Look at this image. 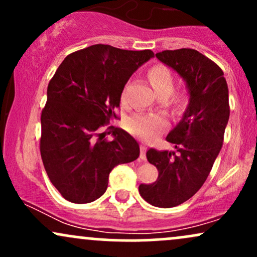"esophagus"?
<instances>
[{"mask_svg": "<svg viewBox=\"0 0 257 257\" xmlns=\"http://www.w3.org/2000/svg\"><path fill=\"white\" fill-rule=\"evenodd\" d=\"M146 151L147 147L145 145L140 146V159L141 161H146Z\"/></svg>", "mask_w": 257, "mask_h": 257, "instance_id": "1", "label": "esophagus"}]
</instances>
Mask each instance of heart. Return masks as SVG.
Returning a JSON list of instances; mask_svg holds the SVG:
<instances>
[{"mask_svg":"<svg viewBox=\"0 0 257 257\" xmlns=\"http://www.w3.org/2000/svg\"><path fill=\"white\" fill-rule=\"evenodd\" d=\"M149 79L151 82L152 87L157 91L158 95L166 94L169 95L174 90L173 73L164 65H155L149 71ZM125 98V90L123 91L122 99ZM172 102L175 107H182L186 104V95L184 93H175L172 98ZM168 124L167 118L163 114L158 113H133L125 119V129L131 134L139 137L141 139H152L161 129L166 128Z\"/></svg>","mask_w":257,"mask_h":257,"instance_id":"heart-1","label":"heart"}]
</instances>
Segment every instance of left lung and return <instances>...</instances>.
Listing matches in <instances>:
<instances>
[{
    "label": "left lung",
    "instance_id": "1",
    "mask_svg": "<svg viewBox=\"0 0 257 257\" xmlns=\"http://www.w3.org/2000/svg\"><path fill=\"white\" fill-rule=\"evenodd\" d=\"M156 57L185 79L190 102L167 137L176 153L146 152L147 161L158 169V179L141 184L139 192L153 206L172 208L196 194L213 168L229 118L228 87L219 65L196 49L163 51Z\"/></svg>",
    "mask_w": 257,
    "mask_h": 257
}]
</instances>
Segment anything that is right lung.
I'll return each mask as SVG.
<instances>
[{
	"label": "right lung",
	"instance_id": "add662e5",
	"mask_svg": "<svg viewBox=\"0 0 257 257\" xmlns=\"http://www.w3.org/2000/svg\"><path fill=\"white\" fill-rule=\"evenodd\" d=\"M153 55L150 49L94 44L67 55L49 81L40 151L49 180L69 202L100 198L111 170L140 155L137 140L125 131L114 128L107 140L100 128L116 117L125 83Z\"/></svg>",
	"mask_w": 257,
	"mask_h": 257
}]
</instances>
